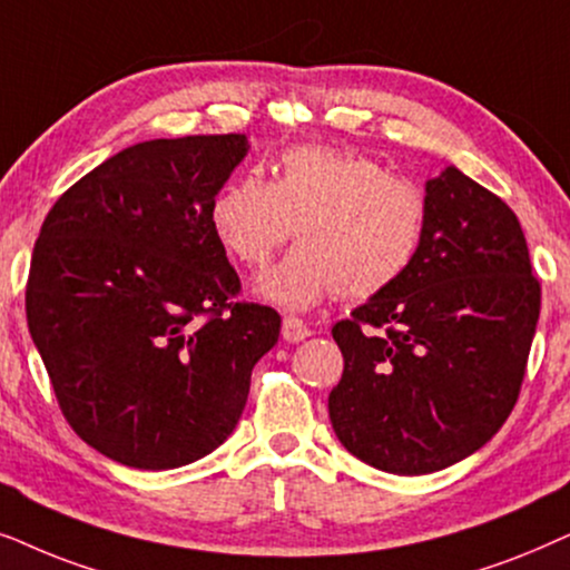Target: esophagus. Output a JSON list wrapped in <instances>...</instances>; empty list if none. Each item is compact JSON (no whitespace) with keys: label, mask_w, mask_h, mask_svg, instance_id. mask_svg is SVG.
I'll return each mask as SVG.
<instances>
[{"label":"esophagus","mask_w":570,"mask_h":570,"mask_svg":"<svg viewBox=\"0 0 570 570\" xmlns=\"http://www.w3.org/2000/svg\"><path fill=\"white\" fill-rule=\"evenodd\" d=\"M309 331L299 317H284V325H281V336H284L289 344H297V341H305L309 336Z\"/></svg>","instance_id":"obj_1"}]
</instances>
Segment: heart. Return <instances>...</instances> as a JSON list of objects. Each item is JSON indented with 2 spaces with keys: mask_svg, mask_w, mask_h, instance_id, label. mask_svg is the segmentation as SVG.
<instances>
[{
  "mask_svg": "<svg viewBox=\"0 0 570 570\" xmlns=\"http://www.w3.org/2000/svg\"><path fill=\"white\" fill-rule=\"evenodd\" d=\"M428 214L422 187L385 174L370 156L299 146L278 158L271 181L255 171L226 181L208 222L249 271H261L294 229L299 245L257 292L286 309H307L336 292L373 299L391 289L420 253Z\"/></svg>",
  "mask_w": 570,
  "mask_h": 570,
  "instance_id": "1",
  "label": "heart"
}]
</instances>
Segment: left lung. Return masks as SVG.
Wrapping results in <instances>:
<instances>
[{"label":"left lung","mask_w":570,"mask_h":570,"mask_svg":"<svg viewBox=\"0 0 570 570\" xmlns=\"http://www.w3.org/2000/svg\"><path fill=\"white\" fill-rule=\"evenodd\" d=\"M424 189L414 263L331 331L344 354L333 430L391 474L456 464L503 428L540 321L542 289L513 210L456 166Z\"/></svg>","instance_id":"left-lung-1"}]
</instances>
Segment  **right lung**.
Wrapping results in <instances>:
<instances>
[{
  "instance_id": "obj_1",
  "label": "right lung",
  "mask_w": 570,
  "mask_h": 570,
  "mask_svg": "<svg viewBox=\"0 0 570 570\" xmlns=\"http://www.w3.org/2000/svg\"><path fill=\"white\" fill-rule=\"evenodd\" d=\"M247 138L187 135L119 150L75 181L38 234L26 315L70 428L111 461L177 469L245 412L281 315L242 284L208 222Z\"/></svg>"
}]
</instances>
